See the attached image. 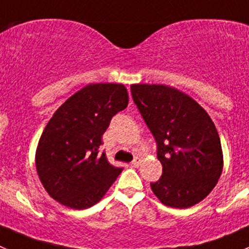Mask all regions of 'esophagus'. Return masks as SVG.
<instances>
[{"label": "esophagus", "mask_w": 249, "mask_h": 249, "mask_svg": "<svg viewBox=\"0 0 249 249\" xmlns=\"http://www.w3.org/2000/svg\"><path fill=\"white\" fill-rule=\"evenodd\" d=\"M139 164H141V160H139L138 158H136L133 160V161L131 162V166H133V167H138L139 166Z\"/></svg>", "instance_id": "34e87169"}]
</instances>
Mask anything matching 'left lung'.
I'll return each mask as SVG.
<instances>
[{"label": "left lung", "instance_id": "8db88e82", "mask_svg": "<svg viewBox=\"0 0 249 249\" xmlns=\"http://www.w3.org/2000/svg\"><path fill=\"white\" fill-rule=\"evenodd\" d=\"M131 93L158 145L161 177L150 183L162 204L184 209L204 199L222 172L220 137L207 111L167 85L133 84Z\"/></svg>", "mask_w": 249, "mask_h": 249}]
</instances>
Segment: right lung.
<instances>
[{
	"label": "right lung",
	"mask_w": 249,
	"mask_h": 249,
	"mask_svg": "<svg viewBox=\"0 0 249 249\" xmlns=\"http://www.w3.org/2000/svg\"><path fill=\"white\" fill-rule=\"evenodd\" d=\"M128 105L123 84H89L57 108L37 144L35 164L50 197L72 209L93 207L122 172L100 154L111 118Z\"/></svg>",
	"instance_id": "right-lung-1"
}]
</instances>
